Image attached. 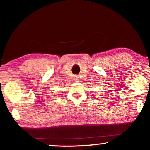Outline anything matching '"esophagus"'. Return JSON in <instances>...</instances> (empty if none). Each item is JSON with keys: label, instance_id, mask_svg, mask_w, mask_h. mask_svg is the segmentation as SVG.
I'll return each instance as SVG.
<instances>
[{"label": "esophagus", "instance_id": "1", "mask_svg": "<svg viewBox=\"0 0 150 150\" xmlns=\"http://www.w3.org/2000/svg\"><path fill=\"white\" fill-rule=\"evenodd\" d=\"M74 80L75 81H78L79 80V77H77V76H75V77H74Z\"/></svg>", "mask_w": 150, "mask_h": 150}]
</instances>
